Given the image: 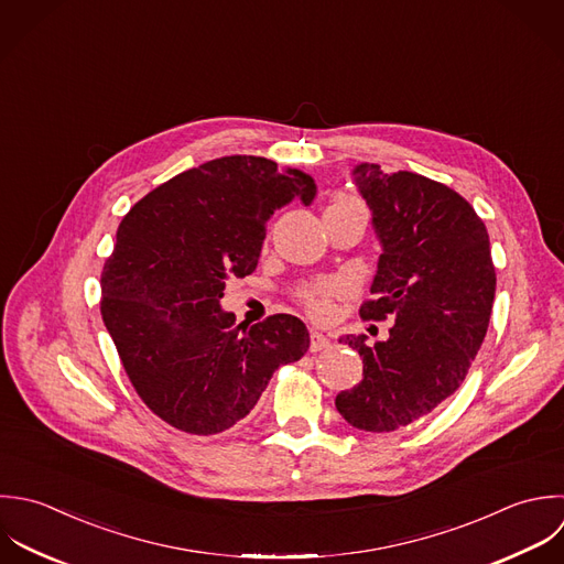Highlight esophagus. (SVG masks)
I'll return each instance as SVG.
<instances>
[{
  "label": "esophagus",
  "mask_w": 564,
  "mask_h": 564,
  "mask_svg": "<svg viewBox=\"0 0 564 564\" xmlns=\"http://www.w3.org/2000/svg\"><path fill=\"white\" fill-rule=\"evenodd\" d=\"M332 347L329 338H325L321 332H312L310 334V351L318 354V351H327Z\"/></svg>",
  "instance_id": "34e87169"
}]
</instances>
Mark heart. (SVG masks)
<instances>
[{
	"label": "heart",
	"instance_id": "b5f03b06",
	"mask_svg": "<svg viewBox=\"0 0 564 564\" xmlns=\"http://www.w3.org/2000/svg\"><path fill=\"white\" fill-rule=\"evenodd\" d=\"M334 208L367 213L362 199L356 195H349V193H338L332 199V204L327 206V210H334ZM340 294H343V285L338 281H321V283H312V285L303 288L299 292V303L303 305L307 316H312L314 321H329L334 314V301Z\"/></svg>",
	"mask_w": 564,
	"mask_h": 564
}]
</instances>
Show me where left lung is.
Instances as JSON below:
<instances>
[{"instance_id":"1","label":"left lung","mask_w":564,"mask_h":564,"mask_svg":"<svg viewBox=\"0 0 564 564\" xmlns=\"http://www.w3.org/2000/svg\"><path fill=\"white\" fill-rule=\"evenodd\" d=\"M354 175L382 241L360 318L395 325L373 347L347 336L365 369L356 389L336 395V409L354 429L391 433L442 406L466 380L490 325L497 272L486 224L457 191L378 164Z\"/></svg>"}]
</instances>
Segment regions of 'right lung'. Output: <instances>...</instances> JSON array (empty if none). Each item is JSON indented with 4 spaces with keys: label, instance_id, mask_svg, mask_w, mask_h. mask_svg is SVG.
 Listing matches in <instances>:
<instances>
[{
    "label": "right lung",
    "instance_id": "obj_1",
    "mask_svg": "<svg viewBox=\"0 0 564 564\" xmlns=\"http://www.w3.org/2000/svg\"><path fill=\"white\" fill-rule=\"evenodd\" d=\"M314 180L257 155H226L153 188L122 217L100 272V316L147 409L188 435L243 420L281 365L310 349L290 314L235 327L219 299L254 272L270 215Z\"/></svg>",
    "mask_w": 564,
    "mask_h": 564
}]
</instances>
